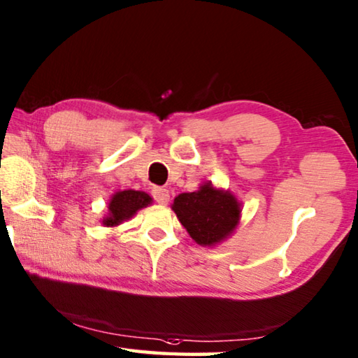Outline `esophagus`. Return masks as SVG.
Here are the masks:
<instances>
[{
    "label": "esophagus",
    "mask_w": 358,
    "mask_h": 358,
    "mask_svg": "<svg viewBox=\"0 0 358 358\" xmlns=\"http://www.w3.org/2000/svg\"><path fill=\"white\" fill-rule=\"evenodd\" d=\"M151 194H153L155 201L157 203H161V205H166L169 202V199H171L169 189H166V187H161V186H155L153 191H151Z\"/></svg>",
    "instance_id": "obj_1"
}]
</instances>
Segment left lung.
Here are the masks:
<instances>
[{
    "label": "left lung",
    "mask_w": 358,
    "mask_h": 358,
    "mask_svg": "<svg viewBox=\"0 0 358 358\" xmlns=\"http://www.w3.org/2000/svg\"><path fill=\"white\" fill-rule=\"evenodd\" d=\"M172 210L191 238L201 246H215L229 238L238 226L241 207L230 191L203 183L197 191L178 194Z\"/></svg>",
    "instance_id": "1"
}]
</instances>
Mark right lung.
<instances>
[{
    "mask_svg": "<svg viewBox=\"0 0 358 358\" xmlns=\"http://www.w3.org/2000/svg\"><path fill=\"white\" fill-rule=\"evenodd\" d=\"M153 202L147 192L126 189L115 192L108 202V213L102 220L106 227H117L123 221H128L138 210L148 207Z\"/></svg>",
    "mask_w": 358,
    "mask_h": 358,
    "instance_id": "1",
    "label": "right lung"
}]
</instances>
